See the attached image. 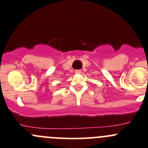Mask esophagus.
Masks as SVG:
<instances>
[{
	"mask_svg": "<svg viewBox=\"0 0 148 148\" xmlns=\"http://www.w3.org/2000/svg\"><path fill=\"white\" fill-rule=\"evenodd\" d=\"M82 73V71L79 69H77V70H75V74H80Z\"/></svg>",
	"mask_w": 148,
	"mask_h": 148,
	"instance_id": "1",
	"label": "esophagus"
}]
</instances>
